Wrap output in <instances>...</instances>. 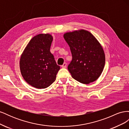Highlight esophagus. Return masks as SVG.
I'll return each mask as SVG.
<instances>
[{
    "instance_id": "obj_1",
    "label": "esophagus",
    "mask_w": 129,
    "mask_h": 129,
    "mask_svg": "<svg viewBox=\"0 0 129 129\" xmlns=\"http://www.w3.org/2000/svg\"><path fill=\"white\" fill-rule=\"evenodd\" d=\"M61 67L63 68H65L67 67V63H66V62H64V63L61 66Z\"/></svg>"
}]
</instances>
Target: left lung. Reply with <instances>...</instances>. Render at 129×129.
<instances>
[{"label":"left lung","mask_w":129,"mask_h":129,"mask_svg":"<svg viewBox=\"0 0 129 129\" xmlns=\"http://www.w3.org/2000/svg\"><path fill=\"white\" fill-rule=\"evenodd\" d=\"M63 37L72 54L68 69L73 79L83 84L98 79L103 71L105 57L102 46L96 38L84 29L67 32Z\"/></svg>","instance_id":"8db88e82"}]
</instances>
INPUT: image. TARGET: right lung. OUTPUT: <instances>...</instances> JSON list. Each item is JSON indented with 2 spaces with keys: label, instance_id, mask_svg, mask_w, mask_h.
Returning <instances> with one entry per match:
<instances>
[{
  "label": "right lung",
  "instance_id": "right-lung-1",
  "mask_svg": "<svg viewBox=\"0 0 129 129\" xmlns=\"http://www.w3.org/2000/svg\"><path fill=\"white\" fill-rule=\"evenodd\" d=\"M50 34H39L32 38L21 55L20 69L26 82L34 88L44 89L56 80L60 67L50 52L53 41Z\"/></svg>",
  "mask_w": 129,
  "mask_h": 129
}]
</instances>
